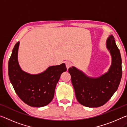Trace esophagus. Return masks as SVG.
Wrapping results in <instances>:
<instances>
[{
	"instance_id": "1",
	"label": "esophagus",
	"mask_w": 127,
	"mask_h": 127,
	"mask_svg": "<svg viewBox=\"0 0 127 127\" xmlns=\"http://www.w3.org/2000/svg\"><path fill=\"white\" fill-rule=\"evenodd\" d=\"M65 65H66V67L67 69H68L69 68H70L72 66V63H70V62H66L65 63Z\"/></svg>"
}]
</instances>
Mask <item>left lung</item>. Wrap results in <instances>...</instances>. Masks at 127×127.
Here are the masks:
<instances>
[{
    "label": "left lung",
    "mask_w": 127,
    "mask_h": 127,
    "mask_svg": "<svg viewBox=\"0 0 127 127\" xmlns=\"http://www.w3.org/2000/svg\"><path fill=\"white\" fill-rule=\"evenodd\" d=\"M106 45L110 53L111 64L105 73L93 78L74 66L68 69L77 100L85 106H102L111 97L120 84L122 76V58L113 35L107 38Z\"/></svg>",
    "instance_id": "8db88e82"
}]
</instances>
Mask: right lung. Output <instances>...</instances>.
<instances>
[{
    "label": "right lung",
    "mask_w": 127,
    "mask_h": 127,
    "mask_svg": "<svg viewBox=\"0 0 127 127\" xmlns=\"http://www.w3.org/2000/svg\"><path fill=\"white\" fill-rule=\"evenodd\" d=\"M20 41L13 49L8 62V75L17 95L30 106L40 107L48 105L54 97L55 89L65 65L49 66L42 73L32 74L21 69L18 61Z\"/></svg>",
    "instance_id": "add662e5"
}]
</instances>
